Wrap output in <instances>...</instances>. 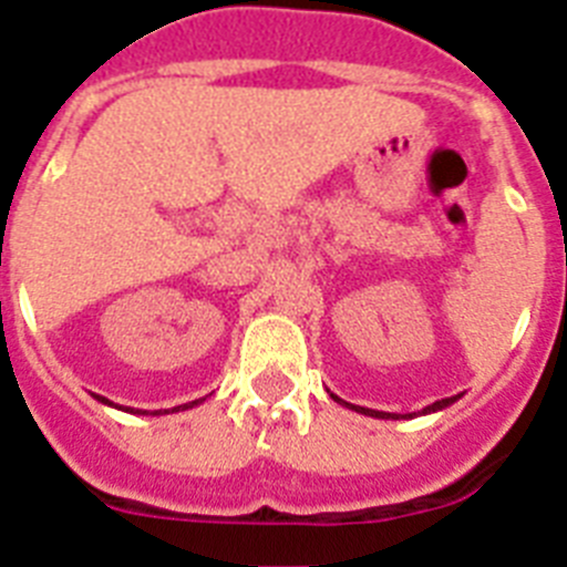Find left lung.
Instances as JSON below:
<instances>
[{
    "label": "left lung",
    "mask_w": 567,
    "mask_h": 567,
    "mask_svg": "<svg viewBox=\"0 0 567 567\" xmlns=\"http://www.w3.org/2000/svg\"><path fill=\"white\" fill-rule=\"evenodd\" d=\"M330 396H332V400H336V403H343L341 396H336V394H330ZM458 396H462V394H456V396H444V400H436V403H433V405H425V409H422V414H433V411L447 409V405L456 403ZM343 405H349V403H343ZM349 409L358 411V414L374 416V420H400V416H396V414H385V411H374V409H361V405H349Z\"/></svg>",
    "instance_id": "obj_1"
}]
</instances>
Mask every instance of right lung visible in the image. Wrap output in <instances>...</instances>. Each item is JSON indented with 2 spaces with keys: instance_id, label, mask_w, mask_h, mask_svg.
<instances>
[{
  "instance_id": "right-lung-1",
  "label": "right lung",
  "mask_w": 567,
  "mask_h": 567,
  "mask_svg": "<svg viewBox=\"0 0 567 567\" xmlns=\"http://www.w3.org/2000/svg\"><path fill=\"white\" fill-rule=\"evenodd\" d=\"M94 396H97V400L103 405H114V403H109L105 396H100V394H94ZM198 403H200V400H193V403H187V405H176V409H173V411H178V409L187 411V409H193V405H198ZM114 409H116V405H114ZM125 411H131V414H134V409H125ZM136 414H140V411H136ZM142 414H145V411H142ZM158 414H171V411H153V416H158Z\"/></svg>"
}]
</instances>
